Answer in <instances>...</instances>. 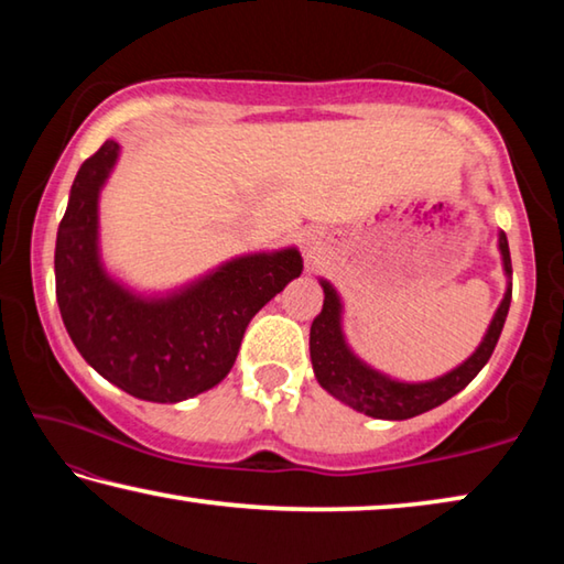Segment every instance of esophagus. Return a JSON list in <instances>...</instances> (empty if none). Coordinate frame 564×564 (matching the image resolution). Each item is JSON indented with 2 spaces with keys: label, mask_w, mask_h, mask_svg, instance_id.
Returning <instances> with one entry per match:
<instances>
[{
  "label": "esophagus",
  "mask_w": 564,
  "mask_h": 564,
  "mask_svg": "<svg viewBox=\"0 0 564 564\" xmlns=\"http://www.w3.org/2000/svg\"><path fill=\"white\" fill-rule=\"evenodd\" d=\"M323 246V234L318 231V228H305V231L301 234V248L305 253V259H311L313 253H318Z\"/></svg>",
  "instance_id": "obj_1"
}]
</instances>
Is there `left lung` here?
<instances>
[{"mask_svg":"<svg viewBox=\"0 0 564 564\" xmlns=\"http://www.w3.org/2000/svg\"><path fill=\"white\" fill-rule=\"evenodd\" d=\"M498 251L502 259L505 273V293L498 308H495L490 326L485 330L482 340L467 356L460 366L447 370V373L431 380H400L383 373L362 360L350 348L346 328H343V313L346 305L336 285L328 279H318L323 289V311L311 326V362L313 373L323 390L350 405L358 413H366L378 420H408L420 413H427L445 400L460 393L470 380L480 373L485 362L490 360L495 346L505 326L512 299V263L508 236L498 231Z\"/></svg>","mask_w":564,"mask_h":564,"instance_id":"obj_1","label":"left lung"}]
</instances>
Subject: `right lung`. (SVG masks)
Here are the masks:
<instances>
[{
    "label": "right lung",
    "mask_w": 564,
    "mask_h": 564,
    "mask_svg": "<svg viewBox=\"0 0 564 564\" xmlns=\"http://www.w3.org/2000/svg\"><path fill=\"white\" fill-rule=\"evenodd\" d=\"M107 139L76 174L56 231L54 275L62 321L101 378L149 403H181L221 383L248 323L303 271L295 246L221 261L174 289H137L101 253L99 202L119 164Z\"/></svg>",
    "instance_id": "right-lung-1"
}]
</instances>
